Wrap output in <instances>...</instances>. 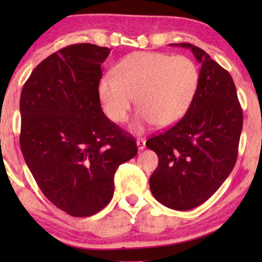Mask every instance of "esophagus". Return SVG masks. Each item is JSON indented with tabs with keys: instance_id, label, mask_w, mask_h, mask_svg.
I'll return each mask as SVG.
<instances>
[{
	"instance_id": "esophagus-1",
	"label": "esophagus",
	"mask_w": 262,
	"mask_h": 262,
	"mask_svg": "<svg viewBox=\"0 0 262 262\" xmlns=\"http://www.w3.org/2000/svg\"><path fill=\"white\" fill-rule=\"evenodd\" d=\"M137 146H138V150H143L145 148V139L143 138H138L137 139Z\"/></svg>"
}]
</instances>
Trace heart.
<instances>
[{
    "label": "heart",
    "instance_id": "b5f03b06",
    "mask_svg": "<svg viewBox=\"0 0 262 262\" xmlns=\"http://www.w3.org/2000/svg\"><path fill=\"white\" fill-rule=\"evenodd\" d=\"M198 64L187 56L135 52L99 82V96L110 119L123 123L132 103L141 107L132 128L138 134L156 124L168 127L187 113L199 87Z\"/></svg>",
    "mask_w": 262,
    "mask_h": 262
}]
</instances>
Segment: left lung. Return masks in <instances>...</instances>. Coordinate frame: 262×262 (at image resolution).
I'll return each mask as SVG.
<instances>
[{
    "instance_id": "8db88e82",
    "label": "left lung",
    "mask_w": 262,
    "mask_h": 262,
    "mask_svg": "<svg viewBox=\"0 0 262 262\" xmlns=\"http://www.w3.org/2000/svg\"><path fill=\"white\" fill-rule=\"evenodd\" d=\"M191 49L200 63V80L187 113L174 126L146 141L159 156L150 177L157 202L173 210L194 209L206 202L236 163L243 113L230 74L204 50Z\"/></svg>"
}]
</instances>
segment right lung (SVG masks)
<instances>
[{
	"label": "right lung",
	"instance_id": "right-lung-1",
	"mask_svg": "<svg viewBox=\"0 0 262 262\" xmlns=\"http://www.w3.org/2000/svg\"><path fill=\"white\" fill-rule=\"evenodd\" d=\"M111 49L75 44L32 71L20 98V146L44 195L64 212L88 217L114 193V174L137 154L130 134L102 112L98 92Z\"/></svg>",
	"mask_w": 262,
	"mask_h": 262
}]
</instances>
